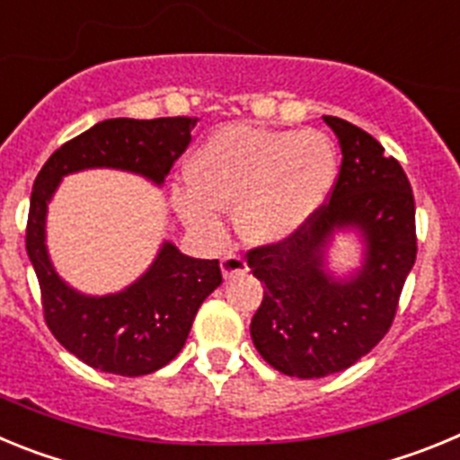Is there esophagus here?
<instances>
[{"label": "esophagus", "instance_id": "1", "mask_svg": "<svg viewBox=\"0 0 460 460\" xmlns=\"http://www.w3.org/2000/svg\"><path fill=\"white\" fill-rule=\"evenodd\" d=\"M221 271L223 279H233V276L246 274V271H249V265H246V260L239 258V255L227 253L221 258Z\"/></svg>", "mask_w": 460, "mask_h": 460}]
</instances>
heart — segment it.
<instances>
[{
	"instance_id": "obj_1",
	"label": "heart",
	"mask_w": 460,
	"mask_h": 460,
	"mask_svg": "<svg viewBox=\"0 0 460 460\" xmlns=\"http://www.w3.org/2000/svg\"><path fill=\"white\" fill-rule=\"evenodd\" d=\"M189 189L172 190L174 211L200 237L221 234V214L249 246H274L323 209L336 181V152L318 131L227 124L184 165Z\"/></svg>"
}]
</instances>
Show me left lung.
I'll list each match as a JSON object with an SVG mask.
<instances>
[{"mask_svg": "<svg viewBox=\"0 0 460 460\" xmlns=\"http://www.w3.org/2000/svg\"><path fill=\"white\" fill-rule=\"evenodd\" d=\"M323 119L343 154L332 198L290 239L249 251L251 271L265 283L251 320L255 350L302 380L345 371L380 343L417 258L414 198L401 164L350 121ZM341 234L360 243V262L348 270L331 267Z\"/></svg>", "mask_w": 460, "mask_h": 460, "instance_id": "1", "label": "left lung"}]
</instances>
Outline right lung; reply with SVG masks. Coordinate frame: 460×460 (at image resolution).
I'll return each instance as SVG.
<instances>
[{"mask_svg":"<svg viewBox=\"0 0 460 460\" xmlns=\"http://www.w3.org/2000/svg\"><path fill=\"white\" fill-rule=\"evenodd\" d=\"M198 119L115 117L93 124L62 145L31 189L27 255L55 339L87 367L124 377L147 376L180 355L195 313L221 286L218 260L181 253L164 239L152 265L133 283L108 295H87L66 283L48 251V205L64 177L84 170H119L161 189L170 168L189 147Z\"/></svg>","mask_w":460,"mask_h":460,"instance_id":"1","label":"right lung"}]
</instances>
